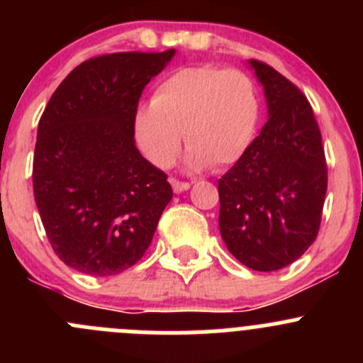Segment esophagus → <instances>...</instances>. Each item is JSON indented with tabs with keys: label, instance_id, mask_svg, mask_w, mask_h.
<instances>
[{
	"label": "esophagus",
	"instance_id": "34e87169",
	"mask_svg": "<svg viewBox=\"0 0 363 363\" xmlns=\"http://www.w3.org/2000/svg\"><path fill=\"white\" fill-rule=\"evenodd\" d=\"M170 184H172V188H174L175 193H182V191H186V189L191 188V184H189V182L177 181V179H170Z\"/></svg>",
	"mask_w": 363,
	"mask_h": 363
}]
</instances>
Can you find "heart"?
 Masks as SVG:
<instances>
[{"label":"heart","mask_w":363,"mask_h":363,"mask_svg":"<svg viewBox=\"0 0 363 363\" xmlns=\"http://www.w3.org/2000/svg\"><path fill=\"white\" fill-rule=\"evenodd\" d=\"M259 101L252 80L240 69L179 68L155 87L151 105L133 117L142 155L155 167L168 168L177 158L182 133L188 163L221 168L235 163L255 138Z\"/></svg>","instance_id":"1"}]
</instances>
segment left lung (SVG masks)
<instances>
[{
	"label": "left lung",
	"instance_id": "obj_1",
	"mask_svg": "<svg viewBox=\"0 0 363 363\" xmlns=\"http://www.w3.org/2000/svg\"><path fill=\"white\" fill-rule=\"evenodd\" d=\"M250 67L265 91L269 121L219 179V230L240 263L272 272L298 259L316 239L327 161L302 91L262 61L250 60Z\"/></svg>",
	"mask_w": 363,
	"mask_h": 363
}]
</instances>
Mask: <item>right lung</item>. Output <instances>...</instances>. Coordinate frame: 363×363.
<instances>
[{"instance_id": "right-lung-1", "label": "right lung", "mask_w": 363, "mask_h": 363, "mask_svg": "<svg viewBox=\"0 0 363 363\" xmlns=\"http://www.w3.org/2000/svg\"><path fill=\"white\" fill-rule=\"evenodd\" d=\"M175 50L91 57L68 73L38 123L33 191L61 262L89 276H116L151 244L172 200L167 174L135 145L144 87Z\"/></svg>"}]
</instances>
